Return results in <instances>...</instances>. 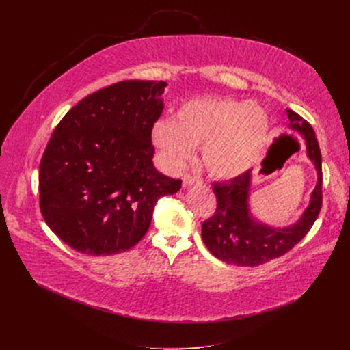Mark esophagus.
<instances>
[{
  "mask_svg": "<svg viewBox=\"0 0 350 350\" xmlns=\"http://www.w3.org/2000/svg\"><path fill=\"white\" fill-rule=\"evenodd\" d=\"M201 180L196 176H191V174H186L185 177H183V186L185 187H189V186H193V185H200Z\"/></svg>",
  "mask_w": 350,
  "mask_h": 350,
  "instance_id": "1",
  "label": "esophagus"
}]
</instances>
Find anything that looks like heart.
Returning a JSON list of instances; mask_svg holds the SVG:
<instances>
[{
  "mask_svg": "<svg viewBox=\"0 0 350 350\" xmlns=\"http://www.w3.org/2000/svg\"><path fill=\"white\" fill-rule=\"evenodd\" d=\"M269 116L254 102L227 98H196L176 110L173 120L154 123L152 137L163 159L180 170L193 160L194 147L203 146L207 172L231 180L248 172L265 150Z\"/></svg>",
  "mask_w": 350,
  "mask_h": 350,
  "instance_id": "heart-1",
  "label": "heart"
}]
</instances>
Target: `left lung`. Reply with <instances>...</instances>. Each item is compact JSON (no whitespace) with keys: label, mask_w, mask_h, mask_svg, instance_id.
<instances>
[{"label":"left lung","mask_w":350,"mask_h":350,"mask_svg":"<svg viewBox=\"0 0 350 350\" xmlns=\"http://www.w3.org/2000/svg\"><path fill=\"white\" fill-rule=\"evenodd\" d=\"M289 129L302 135L306 154L314 163L318 181L309 204L295 224L271 227L254 218L250 208L251 170L228 181L214 183L217 210L203 223L201 235L210 252L223 262L256 267L286 254L308 234L322 207V156L314 129L298 113L286 109Z\"/></svg>","instance_id":"obj_1"}]
</instances>
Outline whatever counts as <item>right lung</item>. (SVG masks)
<instances>
[{
	"instance_id": "1",
	"label": "right lung",
	"mask_w": 350,
	"mask_h": 350,
	"mask_svg": "<svg viewBox=\"0 0 350 350\" xmlns=\"http://www.w3.org/2000/svg\"><path fill=\"white\" fill-rule=\"evenodd\" d=\"M163 81H123L73 106L55 127L40 164V207L48 227L86 255L136 245L153 208L181 180L156 170L152 129Z\"/></svg>"
}]
</instances>
